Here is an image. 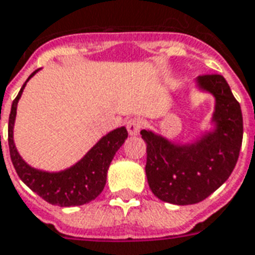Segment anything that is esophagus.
I'll list each match as a JSON object with an SVG mask.
<instances>
[{
    "mask_svg": "<svg viewBox=\"0 0 255 255\" xmlns=\"http://www.w3.org/2000/svg\"><path fill=\"white\" fill-rule=\"evenodd\" d=\"M143 127V123L139 119H129L127 122V129L129 135H137Z\"/></svg>",
    "mask_w": 255,
    "mask_h": 255,
    "instance_id": "esophagus-1",
    "label": "esophagus"
}]
</instances>
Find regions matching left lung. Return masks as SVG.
<instances>
[{
    "label": "left lung",
    "mask_w": 255,
    "mask_h": 255,
    "mask_svg": "<svg viewBox=\"0 0 255 255\" xmlns=\"http://www.w3.org/2000/svg\"><path fill=\"white\" fill-rule=\"evenodd\" d=\"M197 85L216 100L215 131L188 146L174 144L151 131H140L147 144L150 189L170 204H196L212 195L233 173L242 146V111L223 75H200Z\"/></svg>",
    "instance_id": "8db88e82"
}]
</instances>
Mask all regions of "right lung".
<instances>
[{"label":"right lung","mask_w":255,"mask_h":255,"mask_svg":"<svg viewBox=\"0 0 255 255\" xmlns=\"http://www.w3.org/2000/svg\"><path fill=\"white\" fill-rule=\"evenodd\" d=\"M37 71L39 70L33 71L28 77L17 97L13 100L12 109L9 115V126H7V143H9L10 159L22 182L40 196L41 199L46 200L47 203L59 207L84 205L96 199L103 192L107 182L109 165L116 151L127 139V129L126 127L113 129L112 132L101 137L96 143V146L92 147L80 162H77L74 166L66 170L48 173V171L37 170L27 165L21 156L18 155L13 142V126L16 119L17 103L21 97L22 90L29 78H32Z\"/></svg>","instance_id":"add662e5"}]
</instances>
